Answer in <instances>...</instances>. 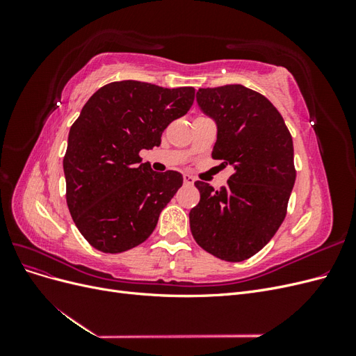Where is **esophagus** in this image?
Wrapping results in <instances>:
<instances>
[{"mask_svg": "<svg viewBox=\"0 0 356 356\" xmlns=\"http://www.w3.org/2000/svg\"><path fill=\"white\" fill-rule=\"evenodd\" d=\"M196 179H195V177H191V175H188V174H184V184H187V186H191L193 182H195Z\"/></svg>", "mask_w": 356, "mask_h": 356, "instance_id": "obj_1", "label": "esophagus"}]
</instances>
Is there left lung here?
<instances>
[{"label":"left lung","mask_w":356,"mask_h":356,"mask_svg":"<svg viewBox=\"0 0 356 356\" xmlns=\"http://www.w3.org/2000/svg\"><path fill=\"white\" fill-rule=\"evenodd\" d=\"M197 104L218 127L212 159L234 168L227 186L203 181L190 229L204 251L243 261L263 250L285 220L296 182L293 138L266 96L241 84L199 89Z\"/></svg>","instance_id":"8db88e82"}]
</instances>
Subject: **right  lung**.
<instances>
[{
    "mask_svg": "<svg viewBox=\"0 0 356 356\" xmlns=\"http://www.w3.org/2000/svg\"><path fill=\"white\" fill-rule=\"evenodd\" d=\"M193 101V88L124 80L105 84L83 106L70 129L63 172L71 217L98 251L132 250L156 229L182 175L152 170L139 152L159 147L165 129Z\"/></svg>",
    "mask_w": 356,
    "mask_h": 356,
    "instance_id": "right-lung-1",
    "label": "right lung"
}]
</instances>
